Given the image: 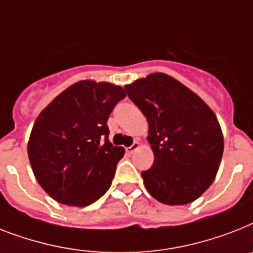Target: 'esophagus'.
Listing matches in <instances>:
<instances>
[{
  "mask_svg": "<svg viewBox=\"0 0 253 253\" xmlns=\"http://www.w3.org/2000/svg\"><path fill=\"white\" fill-rule=\"evenodd\" d=\"M140 147V143H139V141H133V144L132 145H130V147L128 148H126V151H127V153H130V155H132L133 152L136 151L137 148Z\"/></svg>",
  "mask_w": 253,
  "mask_h": 253,
  "instance_id": "34e87169",
  "label": "esophagus"
}]
</instances>
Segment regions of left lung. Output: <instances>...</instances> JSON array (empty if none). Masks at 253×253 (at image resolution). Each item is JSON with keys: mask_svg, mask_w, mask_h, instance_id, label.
Returning <instances> with one entry per match:
<instances>
[{"mask_svg": "<svg viewBox=\"0 0 253 253\" xmlns=\"http://www.w3.org/2000/svg\"><path fill=\"white\" fill-rule=\"evenodd\" d=\"M148 121L155 162L141 173L148 192L162 204L192 203L213 183L223 135L213 110L170 75L155 73L125 85Z\"/></svg>", "mask_w": 253, "mask_h": 253, "instance_id": "1", "label": "left lung"}]
</instances>
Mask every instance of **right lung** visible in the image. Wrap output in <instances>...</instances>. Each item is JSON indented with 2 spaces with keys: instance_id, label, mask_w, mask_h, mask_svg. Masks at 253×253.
<instances>
[{
  "instance_id": "right-lung-1",
  "label": "right lung",
  "mask_w": 253,
  "mask_h": 253,
  "mask_svg": "<svg viewBox=\"0 0 253 253\" xmlns=\"http://www.w3.org/2000/svg\"><path fill=\"white\" fill-rule=\"evenodd\" d=\"M125 97L120 85L80 80L39 114L27 152L35 178L50 198L87 207L109 190L125 149L109 141L106 122Z\"/></svg>"
}]
</instances>
